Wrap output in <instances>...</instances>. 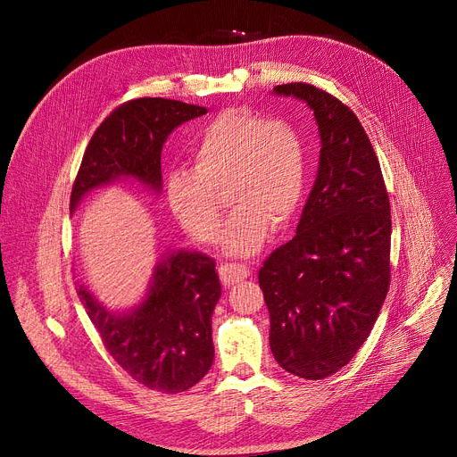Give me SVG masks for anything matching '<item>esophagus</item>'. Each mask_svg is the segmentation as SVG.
<instances>
[{"mask_svg": "<svg viewBox=\"0 0 457 457\" xmlns=\"http://www.w3.org/2000/svg\"><path fill=\"white\" fill-rule=\"evenodd\" d=\"M219 274H220V279L224 285H235L238 281H243L245 278H248L252 274L250 267L243 265V262H224V265H220L219 269Z\"/></svg>", "mask_w": 457, "mask_h": 457, "instance_id": "1", "label": "esophagus"}]
</instances>
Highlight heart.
<instances>
[{
  "label": "heart",
  "mask_w": 457,
  "mask_h": 457,
  "mask_svg": "<svg viewBox=\"0 0 457 457\" xmlns=\"http://www.w3.org/2000/svg\"><path fill=\"white\" fill-rule=\"evenodd\" d=\"M192 168H172L164 178V200L176 222L211 245L222 226V198L233 205L224 248L235 255L261 250L274 226H289L305 190V148L281 120L243 109L216 114L190 144Z\"/></svg>",
  "instance_id": "b5f03b06"
}]
</instances>
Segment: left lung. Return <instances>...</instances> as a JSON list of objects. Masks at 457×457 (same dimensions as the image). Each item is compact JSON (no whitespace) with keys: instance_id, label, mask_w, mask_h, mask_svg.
<instances>
[{"instance_id":"8db88e82","label":"left lung","mask_w":457,"mask_h":457,"mask_svg":"<svg viewBox=\"0 0 457 457\" xmlns=\"http://www.w3.org/2000/svg\"><path fill=\"white\" fill-rule=\"evenodd\" d=\"M315 112L320 164L293 241L259 269L270 350L298 378L324 379L352 361L391 283V205L379 161L353 111L309 83L274 87Z\"/></svg>"}]
</instances>
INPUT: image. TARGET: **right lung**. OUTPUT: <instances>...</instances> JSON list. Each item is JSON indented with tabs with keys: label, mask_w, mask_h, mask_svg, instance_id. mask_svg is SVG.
<instances>
[{
	"label": "right lung",
	"mask_w": 457,
	"mask_h": 457,
	"mask_svg": "<svg viewBox=\"0 0 457 457\" xmlns=\"http://www.w3.org/2000/svg\"><path fill=\"white\" fill-rule=\"evenodd\" d=\"M205 107L178 100L137 98L118 105L94 131L85 150L70 211L88 190L120 176L161 188V152L179 124ZM216 262L196 252L168 253L155 269L150 293L129 315H114L85 287L79 298L114 361L152 391L183 393L209 372L214 357L211 317L220 298Z\"/></svg>",
	"instance_id": "add662e5"
}]
</instances>
